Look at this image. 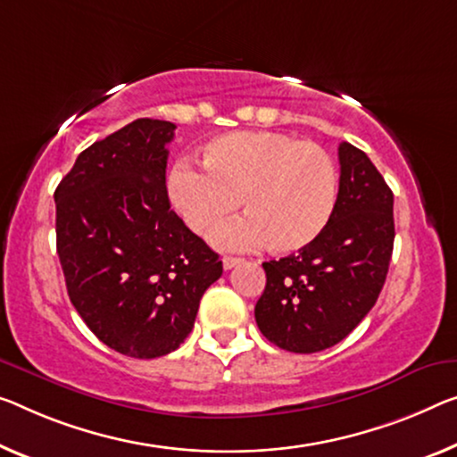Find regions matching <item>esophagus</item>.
Segmentation results:
<instances>
[{
	"label": "esophagus",
	"mask_w": 457,
	"mask_h": 457,
	"mask_svg": "<svg viewBox=\"0 0 457 457\" xmlns=\"http://www.w3.org/2000/svg\"><path fill=\"white\" fill-rule=\"evenodd\" d=\"M243 263V259H238V257H224L222 259V268L224 270H233V268H237V265H241Z\"/></svg>",
	"instance_id": "34e87169"
}]
</instances>
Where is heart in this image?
Masks as SVG:
<instances>
[{
  "label": "heart",
  "instance_id": "obj_1",
  "mask_svg": "<svg viewBox=\"0 0 457 457\" xmlns=\"http://www.w3.org/2000/svg\"><path fill=\"white\" fill-rule=\"evenodd\" d=\"M202 170L179 161L167 179L171 206L198 237H210L237 212L247 216L216 235L227 251L270 243L294 253L322 235L337 202V170L317 143L284 132L238 130L208 140Z\"/></svg>",
  "mask_w": 457,
  "mask_h": 457
}]
</instances>
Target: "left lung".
Segmentation results:
<instances>
[{"label":"left lung","mask_w":457,"mask_h":457,"mask_svg":"<svg viewBox=\"0 0 457 457\" xmlns=\"http://www.w3.org/2000/svg\"><path fill=\"white\" fill-rule=\"evenodd\" d=\"M331 220L308 247L265 262L259 331L279 349L317 353L360 325L380 296L395 247V195L366 153L339 145Z\"/></svg>","instance_id":"8db88e82"}]
</instances>
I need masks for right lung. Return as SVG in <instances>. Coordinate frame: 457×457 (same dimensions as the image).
I'll return each mask as SVG.
<instances>
[{"instance_id":"obj_1","label":"right lung","mask_w":457,"mask_h":457,"mask_svg":"<svg viewBox=\"0 0 457 457\" xmlns=\"http://www.w3.org/2000/svg\"><path fill=\"white\" fill-rule=\"evenodd\" d=\"M173 130L138 118L87 146L54 189L69 298L97 339L137 360L178 349L222 276L219 255L171 210Z\"/></svg>"}]
</instances>
